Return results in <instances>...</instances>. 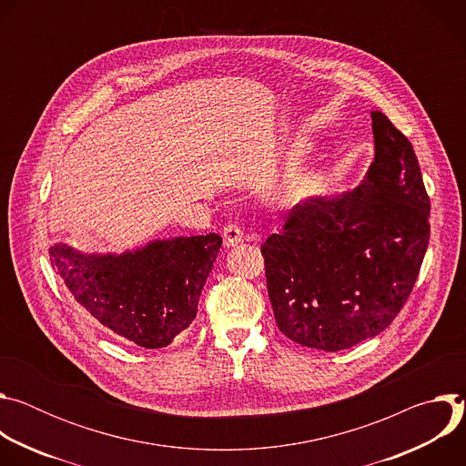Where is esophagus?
Segmentation results:
<instances>
[{
	"mask_svg": "<svg viewBox=\"0 0 466 466\" xmlns=\"http://www.w3.org/2000/svg\"><path fill=\"white\" fill-rule=\"evenodd\" d=\"M221 234H223V243L227 248L243 241V230L238 225H225Z\"/></svg>",
	"mask_w": 466,
	"mask_h": 466,
	"instance_id": "34e87169",
	"label": "esophagus"
}]
</instances>
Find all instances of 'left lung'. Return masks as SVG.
I'll return each instance as SVG.
<instances>
[{
	"label": "left lung",
	"mask_w": 466,
	"mask_h": 466,
	"mask_svg": "<svg viewBox=\"0 0 466 466\" xmlns=\"http://www.w3.org/2000/svg\"><path fill=\"white\" fill-rule=\"evenodd\" d=\"M374 162L350 191L313 195L261 245L269 300L291 341L338 352L406 304L430 241V197L411 142L370 112Z\"/></svg>",
	"instance_id": "8db88e82"
}]
</instances>
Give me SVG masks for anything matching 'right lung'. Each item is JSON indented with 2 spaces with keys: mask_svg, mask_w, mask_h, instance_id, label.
Segmentation results:
<instances>
[{
  "mask_svg": "<svg viewBox=\"0 0 466 466\" xmlns=\"http://www.w3.org/2000/svg\"><path fill=\"white\" fill-rule=\"evenodd\" d=\"M223 239L218 234L155 239L121 254L49 247L74 299L106 329L144 349H164L197 317Z\"/></svg>",
  "mask_w": 466,
  "mask_h": 466,
  "instance_id": "1",
  "label": "right lung"
}]
</instances>
